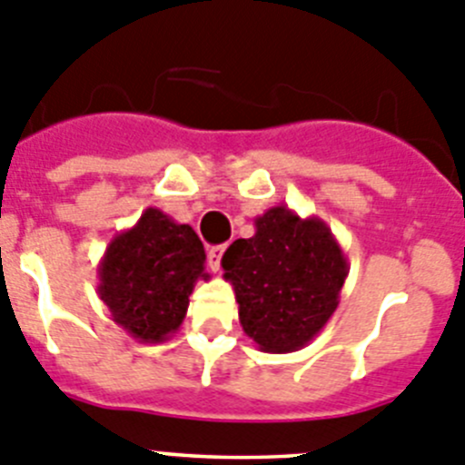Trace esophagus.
Instances as JSON below:
<instances>
[{
  "mask_svg": "<svg viewBox=\"0 0 465 465\" xmlns=\"http://www.w3.org/2000/svg\"><path fill=\"white\" fill-rule=\"evenodd\" d=\"M223 254H224V245H213L211 250H208V266H211V271H220V262H223Z\"/></svg>",
  "mask_w": 465,
  "mask_h": 465,
  "instance_id": "obj_1",
  "label": "esophagus"
}]
</instances>
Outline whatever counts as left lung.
<instances>
[{
	"mask_svg": "<svg viewBox=\"0 0 465 465\" xmlns=\"http://www.w3.org/2000/svg\"><path fill=\"white\" fill-rule=\"evenodd\" d=\"M245 336L262 352L305 347L341 303L347 257L329 224L273 206L254 220V236L238 238L223 254Z\"/></svg>",
	"mask_w": 465,
	"mask_h": 465,
	"instance_id": "left-lung-1",
	"label": "left lung"
}]
</instances>
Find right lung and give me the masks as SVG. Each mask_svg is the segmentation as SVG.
<instances>
[{"label":"right lung","mask_w":465,"mask_h":465,"mask_svg":"<svg viewBox=\"0 0 465 465\" xmlns=\"http://www.w3.org/2000/svg\"><path fill=\"white\" fill-rule=\"evenodd\" d=\"M203 263L206 250L194 229L150 206L108 242L97 294L129 336L164 342L181 329L196 280H211Z\"/></svg>","instance_id":"right-lung-1"}]
</instances>
